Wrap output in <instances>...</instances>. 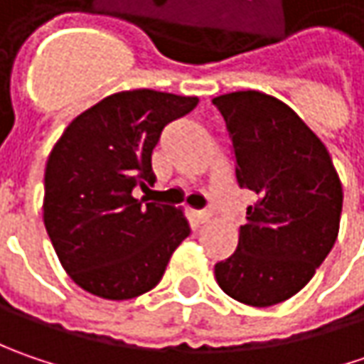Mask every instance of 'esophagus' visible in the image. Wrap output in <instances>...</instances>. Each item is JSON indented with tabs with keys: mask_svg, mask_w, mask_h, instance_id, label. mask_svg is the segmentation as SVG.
<instances>
[{
	"mask_svg": "<svg viewBox=\"0 0 364 364\" xmlns=\"http://www.w3.org/2000/svg\"><path fill=\"white\" fill-rule=\"evenodd\" d=\"M194 217H196V220H198L200 225H204V223H208V220H210V213H208V210H196V213H194Z\"/></svg>",
	"mask_w": 364,
	"mask_h": 364,
	"instance_id": "esophagus-1",
	"label": "esophagus"
}]
</instances>
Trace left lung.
Segmentation results:
<instances>
[{"mask_svg": "<svg viewBox=\"0 0 364 364\" xmlns=\"http://www.w3.org/2000/svg\"><path fill=\"white\" fill-rule=\"evenodd\" d=\"M213 103L227 121L237 182L257 196L215 277L232 300L267 308L296 296L330 253L343 184L326 146L284 101L237 91Z\"/></svg>", "mask_w": 364, "mask_h": 364, "instance_id": "8db88e82", "label": "left lung"}]
</instances>
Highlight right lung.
<instances>
[{
  "label": "right lung",
  "mask_w": 364,
  "mask_h": 364,
  "mask_svg": "<svg viewBox=\"0 0 364 364\" xmlns=\"http://www.w3.org/2000/svg\"><path fill=\"white\" fill-rule=\"evenodd\" d=\"M198 97L135 89L109 95L70 121L44 172V225L70 279L92 296L132 300L160 284L190 235L182 208L133 198L154 184L161 129ZM147 188V186H146Z\"/></svg>",
  "instance_id": "obj_1"
}]
</instances>
